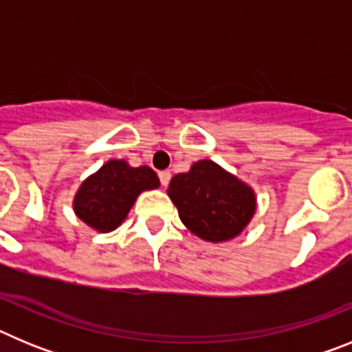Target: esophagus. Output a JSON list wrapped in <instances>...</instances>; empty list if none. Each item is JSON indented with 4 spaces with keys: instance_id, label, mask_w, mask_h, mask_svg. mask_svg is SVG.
I'll list each match as a JSON object with an SVG mask.
<instances>
[{
    "instance_id": "1",
    "label": "esophagus",
    "mask_w": 352,
    "mask_h": 352,
    "mask_svg": "<svg viewBox=\"0 0 352 352\" xmlns=\"http://www.w3.org/2000/svg\"><path fill=\"white\" fill-rule=\"evenodd\" d=\"M158 178H160L162 186H167L170 182V173L169 170H160V173H158Z\"/></svg>"
}]
</instances>
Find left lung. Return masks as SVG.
<instances>
[{
  "instance_id": "1",
  "label": "left lung",
  "mask_w": 352,
  "mask_h": 352,
  "mask_svg": "<svg viewBox=\"0 0 352 352\" xmlns=\"http://www.w3.org/2000/svg\"><path fill=\"white\" fill-rule=\"evenodd\" d=\"M167 194L188 231L211 243L238 236L256 213L250 186L211 160H199L188 173L176 174Z\"/></svg>"
}]
</instances>
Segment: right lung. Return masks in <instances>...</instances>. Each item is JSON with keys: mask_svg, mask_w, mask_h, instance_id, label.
Returning <instances> with one entry per match:
<instances>
[{"mask_svg": "<svg viewBox=\"0 0 352 352\" xmlns=\"http://www.w3.org/2000/svg\"><path fill=\"white\" fill-rule=\"evenodd\" d=\"M158 185L151 167H130L125 160H109L82 182L74 199V210L96 231H114L126 219L138 195Z\"/></svg>", "mask_w": 352, "mask_h": 352, "instance_id": "add662e5", "label": "right lung"}]
</instances>
